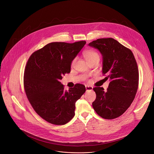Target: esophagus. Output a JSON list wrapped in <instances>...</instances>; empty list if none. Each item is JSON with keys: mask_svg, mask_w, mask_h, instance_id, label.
<instances>
[{"mask_svg": "<svg viewBox=\"0 0 154 154\" xmlns=\"http://www.w3.org/2000/svg\"><path fill=\"white\" fill-rule=\"evenodd\" d=\"M85 88H86L87 91H91L93 89V87L91 86H89V85H86L85 86Z\"/></svg>", "mask_w": 154, "mask_h": 154, "instance_id": "1", "label": "esophagus"}]
</instances>
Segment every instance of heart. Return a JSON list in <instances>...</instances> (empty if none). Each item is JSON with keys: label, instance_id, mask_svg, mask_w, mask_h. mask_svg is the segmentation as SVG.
<instances>
[{"label": "heart", "instance_id": "b5f03b06", "mask_svg": "<svg viewBox=\"0 0 154 154\" xmlns=\"http://www.w3.org/2000/svg\"><path fill=\"white\" fill-rule=\"evenodd\" d=\"M83 56L88 62L91 61L94 59H99V55L97 52L93 50H86L83 52ZM76 60V58H74L71 61V66H73L75 61Z\"/></svg>", "mask_w": 154, "mask_h": 154}]
</instances>
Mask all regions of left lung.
<instances>
[{"mask_svg": "<svg viewBox=\"0 0 154 154\" xmlns=\"http://www.w3.org/2000/svg\"><path fill=\"white\" fill-rule=\"evenodd\" d=\"M89 46L102 54V74L110 80L106 91L102 87L93 88L96 98L93 107L103 119L116 118L127 110L136 96L139 83L136 60L130 49L112 38L97 39Z\"/></svg>", "mask_w": 154, "mask_h": 154, "instance_id": "1", "label": "left lung"}]
</instances>
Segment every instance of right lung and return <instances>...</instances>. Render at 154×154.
<instances>
[{
  "label": "right lung",
  "instance_id": "add662e5",
  "mask_svg": "<svg viewBox=\"0 0 154 154\" xmlns=\"http://www.w3.org/2000/svg\"><path fill=\"white\" fill-rule=\"evenodd\" d=\"M85 44V41L51 42L34 52L27 62L24 74L26 96L35 112L51 124L69 122L75 115L76 101L85 93L82 84L65 91L60 82L70 72L72 60Z\"/></svg>",
  "mask_w": 154,
  "mask_h": 154
}]
</instances>
